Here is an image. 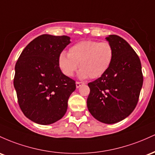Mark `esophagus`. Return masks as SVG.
<instances>
[{"instance_id":"1","label":"esophagus","mask_w":155,"mask_h":155,"mask_svg":"<svg viewBox=\"0 0 155 155\" xmlns=\"http://www.w3.org/2000/svg\"><path fill=\"white\" fill-rule=\"evenodd\" d=\"M84 84V83H82V82H76V88H80L82 85Z\"/></svg>"}]
</instances>
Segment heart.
<instances>
[{"instance_id": "obj_1", "label": "heart", "mask_w": 155, "mask_h": 155, "mask_svg": "<svg viewBox=\"0 0 155 155\" xmlns=\"http://www.w3.org/2000/svg\"><path fill=\"white\" fill-rule=\"evenodd\" d=\"M114 58V48L107 41L83 40L58 56V66L62 72L72 77L79 64L78 76L81 79L100 78L107 72Z\"/></svg>"}]
</instances>
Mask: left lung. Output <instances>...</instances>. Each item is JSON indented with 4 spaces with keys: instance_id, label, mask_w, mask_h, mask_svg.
<instances>
[{
    "instance_id": "left-lung-1",
    "label": "left lung",
    "mask_w": 155,
    "mask_h": 155,
    "mask_svg": "<svg viewBox=\"0 0 155 155\" xmlns=\"http://www.w3.org/2000/svg\"><path fill=\"white\" fill-rule=\"evenodd\" d=\"M105 39L114 48V58L103 75L88 83L87 107L97 120L110 124L122 121L134 110L143 80L140 58L132 47L117 35Z\"/></svg>"
}]
</instances>
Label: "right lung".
<instances>
[{"instance_id":"right-lung-1","label":"right lung","mask_w":155,"mask_h":155,"mask_svg":"<svg viewBox=\"0 0 155 155\" xmlns=\"http://www.w3.org/2000/svg\"><path fill=\"white\" fill-rule=\"evenodd\" d=\"M67 36L43 34L31 41L15 65L14 86L28 119L48 125L61 119L75 90V81L62 73L58 56L70 43Z\"/></svg>"}]
</instances>
